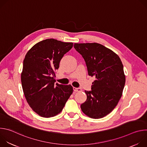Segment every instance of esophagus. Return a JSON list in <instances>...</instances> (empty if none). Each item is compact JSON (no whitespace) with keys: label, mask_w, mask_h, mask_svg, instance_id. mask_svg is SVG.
Instances as JSON below:
<instances>
[{"label":"esophagus","mask_w":147,"mask_h":147,"mask_svg":"<svg viewBox=\"0 0 147 147\" xmlns=\"http://www.w3.org/2000/svg\"><path fill=\"white\" fill-rule=\"evenodd\" d=\"M73 90L75 92H81L82 90L80 88H76V87H73Z\"/></svg>","instance_id":"1"}]
</instances>
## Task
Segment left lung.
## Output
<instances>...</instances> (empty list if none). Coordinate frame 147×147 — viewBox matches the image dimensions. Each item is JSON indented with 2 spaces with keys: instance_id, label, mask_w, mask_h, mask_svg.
Segmentation results:
<instances>
[{
  "instance_id": "8db88e82",
  "label": "left lung",
  "mask_w": 147,
  "mask_h": 147,
  "mask_svg": "<svg viewBox=\"0 0 147 147\" xmlns=\"http://www.w3.org/2000/svg\"><path fill=\"white\" fill-rule=\"evenodd\" d=\"M84 59L88 75L95 77L91 91H85L87 100L81 105L82 112L92 119L109 114L116 107L123 93L125 77L119 56L98 43L74 44Z\"/></svg>"
}]
</instances>
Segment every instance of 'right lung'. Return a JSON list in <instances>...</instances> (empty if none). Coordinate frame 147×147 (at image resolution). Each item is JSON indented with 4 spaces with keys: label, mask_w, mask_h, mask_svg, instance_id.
I'll use <instances>...</instances> for the list:
<instances>
[{
    "label": "right lung",
    "mask_w": 147,
    "mask_h": 147,
    "mask_svg": "<svg viewBox=\"0 0 147 147\" xmlns=\"http://www.w3.org/2000/svg\"><path fill=\"white\" fill-rule=\"evenodd\" d=\"M73 45L47 39L34 45L26 55L21 74L23 92L31 108L41 117L60 113L73 92L71 85L55 84L59 63Z\"/></svg>",
    "instance_id": "obj_1"
}]
</instances>
